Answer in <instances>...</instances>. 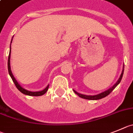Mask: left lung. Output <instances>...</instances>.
Listing matches in <instances>:
<instances>
[{"label": "left lung", "mask_w": 133, "mask_h": 133, "mask_svg": "<svg viewBox=\"0 0 133 133\" xmlns=\"http://www.w3.org/2000/svg\"><path fill=\"white\" fill-rule=\"evenodd\" d=\"M123 72H124V65H123V67L122 72H121V75H120L119 78V79L117 80V81L116 82V83H115L114 84L111 88H110V89H108V90H105V91L102 92L100 93V94H98V95H83V94H80V93L75 91V90H74V91L76 95H77L79 97L82 98L87 99V100H100V99L106 97V96L110 95V93L113 91V90H114V89L120 83V82H121V79H122L123 75Z\"/></svg>", "instance_id": "obj_1"}]
</instances>
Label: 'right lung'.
Segmentation results:
<instances>
[{
	"label": "right lung",
	"mask_w": 133,
	"mask_h": 133,
	"mask_svg": "<svg viewBox=\"0 0 133 133\" xmlns=\"http://www.w3.org/2000/svg\"><path fill=\"white\" fill-rule=\"evenodd\" d=\"M14 37V36H13ZM12 37V38H13ZM12 41H11V43H10V52H9V56H8V73H9V75L12 78V81L14 83L15 85H16V88L21 92H22L23 94L25 95H28V96H42V95H44L46 91L48 90V87H49V85H47L46 87L44 89H43V90L41 91H37V92H32V91H29L28 90H26L24 88L22 87L19 83H18V82L16 81V79H15V77H14L13 74L12 73V71H11V68H10V55H11V43L12 42Z\"/></svg>",
	"instance_id": "right-lung-1"
}]
</instances>
